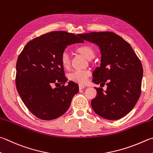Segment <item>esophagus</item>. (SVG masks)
I'll return each mask as SVG.
<instances>
[{"label":"esophagus","mask_w":153,"mask_h":153,"mask_svg":"<svg viewBox=\"0 0 153 153\" xmlns=\"http://www.w3.org/2000/svg\"><path fill=\"white\" fill-rule=\"evenodd\" d=\"M85 88V85H79V90H82V89H84Z\"/></svg>","instance_id":"1"}]
</instances>
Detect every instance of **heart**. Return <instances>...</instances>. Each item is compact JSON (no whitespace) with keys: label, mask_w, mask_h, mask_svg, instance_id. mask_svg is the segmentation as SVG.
Segmentation results:
<instances>
[{"label":"heart","mask_w":153,"mask_h":153,"mask_svg":"<svg viewBox=\"0 0 153 153\" xmlns=\"http://www.w3.org/2000/svg\"><path fill=\"white\" fill-rule=\"evenodd\" d=\"M77 51L88 59H91L94 56V51L93 49L90 46L83 45L77 48ZM60 61L62 66L64 68H68L70 65V59L68 53L66 51H63L60 57ZM90 76V71L88 70H76L72 71L69 75V78L72 82L77 83L79 84H85L87 83L88 77Z\"/></svg>","instance_id":"b5f03b06"}]
</instances>
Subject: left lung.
<instances>
[{
  "instance_id": "1",
  "label": "left lung",
  "mask_w": 153,
  "mask_h": 153,
  "mask_svg": "<svg viewBox=\"0 0 153 153\" xmlns=\"http://www.w3.org/2000/svg\"><path fill=\"white\" fill-rule=\"evenodd\" d=\"M82 39L96 44L100 49V67L93 72V82L106 84L104 91L95 88L97 96L91 105L97 114L115 120L128 114L137 104L141 93L143 69L130 44L110 31L79 34Z\"/></svg>"
}]
</instances>
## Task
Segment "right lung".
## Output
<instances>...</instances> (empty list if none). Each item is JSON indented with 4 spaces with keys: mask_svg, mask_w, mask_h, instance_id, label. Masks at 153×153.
<instances>
[{
    "mask_svg": "<svg viewBox=\"0 0 153 153\" xmlns=\"http://www.w3.org/2000/svg\"><path fill=\"white\" fill-rule=\"evenodd\" d=\"M84 43L73 33L52 31L30 41L16 62V87L29 110L36 117L51 120L64 114L79 86L72 81L65 85L60 57L67 46ZM61 83L59 88L52 85Z\"/></svg>",
    "mask_w": 153,
    "mask_h": 153,
    "instance_id": "add662e5",
    "label": "right lung"
}]
</instances>
